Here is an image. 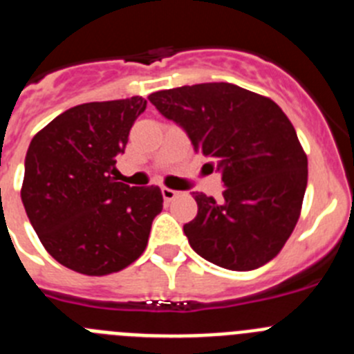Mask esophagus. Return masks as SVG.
Listing matches in <instances>:
<instances>
[{"label":"esophagus","instance_id":"obj_1","mask_svg":"<svg viewBox=\"0 0 354 354\" xmlns=\"http://www.w3.org/2000/svg\"><path fill=\"white\" fill-rule=\"evenodd\" d=\"M161 193H162V198L167 200V202H171V200H175V198H177V196L180 195L179 192H175V189H170V187H162Z\"/></svg>","mask_w":354,"mask_h":354}]
</instances>
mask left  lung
<instances>
[{
  "label": "left lung",
  "instance_id": "left-lung-1",
  "mask_svg": "<svg viewBox=\"0 0 354 354\" xmlns=\"http://www.w3.org/2000/svg\"><path fill=\"white\" fill-rule=\"evenodd\" d=\"M149 101L184 127L195 152L218 162L227 186L220 202L193 193L198 212L184 225L192 248L232 271L277 257L298 223L308 180L305 150L282 108L232 83L159 90Z\"/></svg>",
  "mask_w": 354,
  "mask_h": 354
}]
</instances>
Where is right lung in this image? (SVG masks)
I'll return each instance as SVG.
<instances>
[{
	"instance_id": "right-lung-1",
	"label": "right lung",
	"mask_w": 354,
	"mask_h": 354,
	"mask_svg": "<svg viewBox=\"0 0 354 354\" xmlns=\"http://www.w3.org/2000/svg\"><path fill=\"white\" fill-rule=\"evenodd\" d=\"M145 108L140 95L74 106L28 147L21 187L26 214L49 255L76 273H117L145 252L162 209L161 189L117 179V156Z\"/></svg>"
}]
</instances>
